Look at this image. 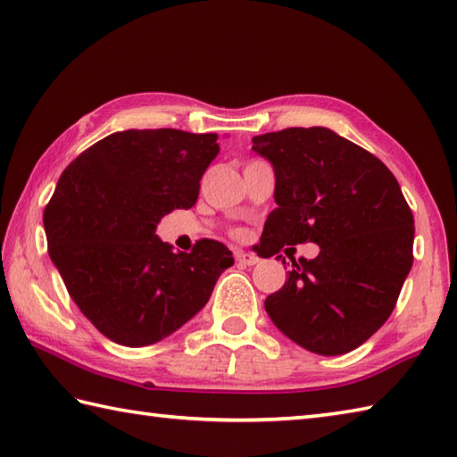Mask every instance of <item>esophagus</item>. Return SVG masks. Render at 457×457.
<instances>
[{
	"label": "esophagus",
	"instance_id": "esophagus-1",
	"mask_svg": "<svg viewBox=\"0 0 457 457\" xmlns=\"http://www.w3.org/2000/svg\"><path fill=\"white\" fill-rule=\"evenodd\" d=\"M237 260H238V264H242V266H254V264L260 262V258L256 254L245 253V250H240V253H237Z\"/></svg>",
	"mask_w": 457,
	"mask_h": 457
}]
</instances>
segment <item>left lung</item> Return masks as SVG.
<instances>
[{"mask_svg":"<svg viewBox=\"0 0 457 457\" xmlns=\"http://www.w3.org/2000/svg\"><path fill=\"white\" fill-rule=\"evenodd\" d=\"M274 165L278 207L258 256H290L287 280L264 302L286 337L318 355H343L383 328L412 268L414 217L396 177L328 128H286L253 137ZM320 254L295 261L294 244ZM286 264V260L282 258Z\"/></svg>","mask_w":457,"mask_h":457,"instance_id":"1","label":"left lung"}]
</instances>
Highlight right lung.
Returning <instances> with one entry per match:
<instances>
[{"instance_id":"1","label":"right lung","mask_w":457,"mask_h":457,"mask_svg":"<svg viewBox=\"0 0 457 457\" xmlns=\"http://www.w3.org/2000/svg\"><path fill=\"white\" fill-rule=\"evenodd\" d=\"M217 142L173 128L126 129L59 177L43 212L49 256L72 302L118 345H152L179 329L235 262L222 242L197 240L187 254L155 235L167 212L197 203Z\"/></svg>"}]
</instances>
